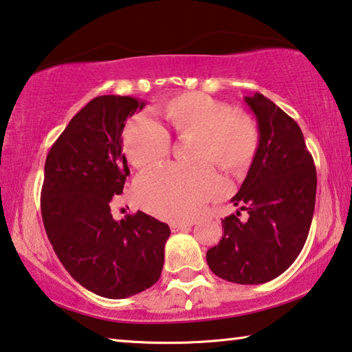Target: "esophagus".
Here are the masks:
<instances>
[{
	"label": "esophagus",
	"instance_id": "1",
	"mask_svg": "<svg viewBox=\"0 0 352 352\" xmlns=\"http://www.w3.org/2000/svg\"><path fill=\"white\" fill-rule=\"evenodd\" d=\"M194 226V223H170L172 232H178V230H185Z\"/></svg>",
	"mask_w": 352,
	"mask_h": 352
}]
</instances>
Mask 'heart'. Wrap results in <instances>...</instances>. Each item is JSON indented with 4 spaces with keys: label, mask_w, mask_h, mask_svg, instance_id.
Masks as SVG:
<instances>
[{
    "label": "heart",
    "mask_w": 352,
    "mask_h": 352,
    "mask_svg": "<svg viewBox=\"0 0 352 352\" xmlns=\"http://www.w3.org/2000/svg\"><path fill=\"white\" fill-rule=\"evenodd\" d=\"M156 112L166 129L146 117L133 118L122 134L123 153L138 169H151L169 153V135L190 139L185 158L197 162L160 167L135 185L144 208L164 219L186 221L223 192V183L208 162L230 175L243 174L259 150L261 131L248 115L232 112L229 104L204 93L180 94Z\"/></svg>",
    "instance_id": "obj_1"
}]
</instances>
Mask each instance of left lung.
<instances>
[{"instance_id": "8db88e82", "label": "left lung", "mask_w": 352, "mask_h": 352, "mask_svg": "<svg viewBox=\"0 0 352 352\" xmlns=\"http://www.w3.org/2000/svg\"><path fill=\"white\" fill-rule=\"evenodd\" d=\"M261 131L248 175L232 197L248 212L223 219V239L207 251L214 275L237 285H262L291 267L310 232L316 202V167L302 129L286 112L254 93L245 96Z\"/></svg>"}]
</instances>
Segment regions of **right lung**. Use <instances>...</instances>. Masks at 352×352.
Here are the masks:
<instances>
[{
  "label": "right lung",
  "mask_w": 352,
  "mask_h": 352,
  "mask_svg": "<svg viewBox=\"0 0 352 352\" xmlns=\"http://www.w3.org/2000/svg\"><path fill=\"white\" fill-rule=\"evenodd\" d=\"M145 107L131 96H98L76 113L47 155L42 221L77 283L107 298L139 294L160 280L170 229L144 212L115 221L110 201L129 175L122 153L126 120Z\"/></svg>",
  "instance_id": "1"
}]
</instances>
